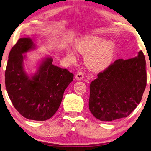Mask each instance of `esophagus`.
Returning a JSON list of instances; mask_svg holds the SVG:
<instances>
[{"mask_svg": "<svg viewBox=\"0 0 151 151\" xmlns=\"http://www.w3.org/2000/svg\"><path fill=\"white\" fill-rule=\"evenodd\" d=\"M75 78L77 81H81L84 78V75L82 72H78L75 76Z\"/></svg>", "mask_w": 151, "mask_h": 151, "instance_id": "esophagus-1", "label": "esophagus"}]
</instances>
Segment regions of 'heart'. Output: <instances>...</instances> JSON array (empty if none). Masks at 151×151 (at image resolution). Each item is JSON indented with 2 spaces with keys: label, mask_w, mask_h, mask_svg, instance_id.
<instances>
[{
  "label": "heart",
  "mask_w": 151,
  "mask_h": 151,
  "mask_svg": "<svg viewBox=\"0 0 151 151\" xmlns=\"http://www.w3.org/2000/svg\"><path fill=\"white\" fill-rule=\"evenodd\" d=\"M76 48L79 53L85 55L86 67L94 72L102 71L109 67L115 55L114 43L96 35H89L78 40ZM66 55L70 60L75 59V53L70 49L67 51Z\"/></svg>",
  "instance_id": "b5f03b06"
}]
</instances>
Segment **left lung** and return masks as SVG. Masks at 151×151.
I'll return each instance as SVG.
<instances>
[{
    "label": "left lung",
    "mask_w": 151,
    "mask_h": 151,
    "mask_svg": "<svg viewBox=\"0 0 151 151\" xmlns=\"http://www.w3.org/2000/svg\"><path fill=\"white\" fill-rule=\"evenodd\" d=\"M146 84L142 51L133 58L117 60L90 83V111L100 121L126 117L140 103Z\"/></svg>",
    "instance_id": "8db88e82"
}]
</instances>
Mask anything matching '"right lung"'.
<instances>
[{"instance_id":"1","label":"right lung","mask_w":151,"mask_h":151,"mask_svg":"<svg viewBox=\"0 0 151 151\" xmlns=\"http://www.w3.org/2000/svg\"><path fill=\"white\" fill-rule=\"evenodd\" d=\"M36 48L32 38L18 40L9 53L5 84L11 102L22 116L28 119L45 121L58 110L74 75L53 65L50 56L43 57L34 73H27L24 61L27 55L24 54Z\"/></svg>"}]
</instances>
